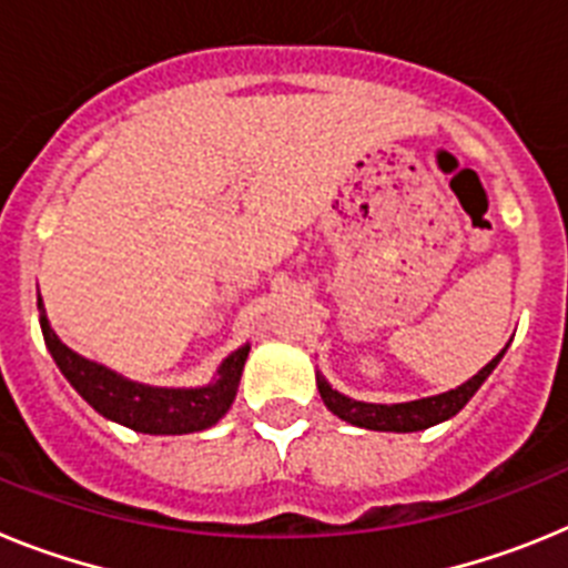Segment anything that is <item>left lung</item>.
Wrapping results in <instances>:
<instances>
[{"instance_id": "8db88e82", "label": "left lung", "mask_w": 568, "mask_h": 568, "mask_svg": "<svg viewBox=\"0 0 568 568\" xmlns=\"http://www.w3.org/2000/svg\"><path fill=\"white\" fill-rule=\"evenodd\" d=\"M504 353L495 355L475 378H469L464 386H458V389H449V393L444 395H433V398L409 400V404H364V400H353L346 398V395L335 393L333 386L321 378V375L318 393L321 398H324V404H327L329 413L338 415L346 424L364 426V429H378V433H418V429H429V426L458 415L466 406V400L478 393V386L489 378L491 369H495L498 361L504 358Z\"/></svg>"}]
</instances>
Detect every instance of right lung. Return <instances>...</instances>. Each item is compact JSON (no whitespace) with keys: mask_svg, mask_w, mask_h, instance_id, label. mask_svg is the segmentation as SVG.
Segmentation results:
<instances>
[{"mask_svg":"<svg viewBox=\"0 0 568 568\" xmlns=\"http://www.w3.org/2000/svg\"><path fill=\"white\" fill-rule=\"evenodd\" d=\"M39 324H42V335L50 355H53L64 378L73 384V389L99 415L148 435L202 433V429L213 426L233 404L241 369H244V361H247L250 353V346L235 349L219 369V381L202 386V389H159V386L124 381L122 375L110 373L104 366L68 349L57 338V333L50 329L48 315L42 310V298H39Z\"/></svg>","mask_w":568,"mask_h":568,"instance_id":"obj_1","label":"right lung"}]
</instances>
